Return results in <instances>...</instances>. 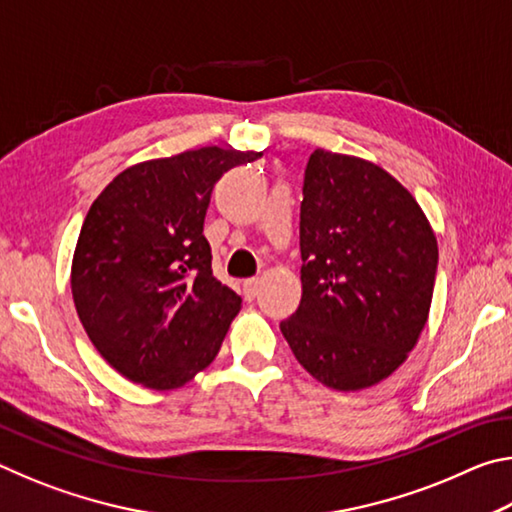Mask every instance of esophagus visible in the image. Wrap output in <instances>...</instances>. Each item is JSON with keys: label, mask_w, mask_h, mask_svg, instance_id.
I'll return each mask as SVG.
<instances>
[{"label": "esophagus", "mask_w": 512, "mask_h": 512, "mask_svg": "<svg viewBox=\"0 0 512 512\" xmlns=\"http://www.w3.org/2000/svg\"><path fill=\"white\" fill-rule=\"evenodd\" d=\"M259 291V280L257 277H250V280H244V298L253 300Z\"/></svg>", "instance_id": "obj_1"}]
</instances>
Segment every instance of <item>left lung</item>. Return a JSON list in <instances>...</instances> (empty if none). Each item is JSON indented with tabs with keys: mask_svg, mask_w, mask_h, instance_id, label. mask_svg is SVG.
I'll list each match as a JSON object with an SVG mask.
<instances>
[{
	"mask_svg": "<svg viewBox=\"0 0 512 512\" xmlns=\"http://www.w3.org/2000/svg\"><path fill=\"white\" fill-rule=\"evenodd\" d=\"M302 298L280 329L300 366L361 391L402 366L429 318L438 244L391 173L316 149L300 203Z\"/></svg>",
	"mask_w": 512,
	"mask_h": 512,
	"instance_id": "1",
	"label": "left lung"
}]
</instances>
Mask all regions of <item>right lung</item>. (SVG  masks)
I'll return each mask as SVG.
<instances>
[{
    "label": "right lung",
    "mask_w": 512,
    "mask_h": 512,
    "mask_svg": "<svg viewBox=\"0 0 512 512\" xmlns=\"http://www.w3.org/2000/svg\"><path fill=\"white\" fill-rule=\"evenodd\" d=\"M257 158L203 146L140 162L92 203L74 250L72 296L94 348L119 375L171 391L219 354L241 298L212 273L205 212L216 180Z\"/></svg>",
    "instance_id": "right-lung-1"
}]
</instances>
